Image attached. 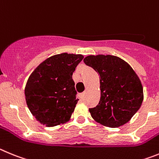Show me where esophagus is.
<instances>
[{"mask_svg":"<svg viewBox=\"0 0 159 159\" xmlns=\"http://www.w3.org/2000/svg\"><path fill=\"white\" fill-rule=\"evenodd\" d=\"M85 93H82L80 94V98H81V99H84V98H85Z\"/></svg>","mask_w":159,"mask_h":159,"instance_id":"obj_1","label":"esophagus"}]
</instances>
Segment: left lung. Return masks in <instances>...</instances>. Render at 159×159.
Here are the masks:
<instances>
[{"label":"left lung","instance_id":"1","mask_svg":"<svg viewBox=\"0 0 159 159\" xmlns=\"http://www.w3.org/2000/svg\"><path fill=\"white\" fill-rule=\"evenodd\" d=\"M84 62L99 74L101 99L89 112L97 122L109 128L125 124L139 109L143 91L139 78L121 58L112 55H89Z\"/></svg>","mask_w":159,"mask_h":159}]
</instances>
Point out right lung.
<instances>
[{
	"label": "right lung",
	"instance_id": "obj_1",
	"mask_svg": "<svg viewBox=\"0 0 159 159\" xmlns=\"http://www.w3.org/2000/svg\"><path fill=\"white\" fill-rule=\"evenodd\" d=\"M83 58L67 53L54 55L30 75L24 90L26 102L43 125L54 127L70 119L78 101L72 75Z\"/></svg>",
	"mask_w": 159,
	"mask_h": 159
}]
</instances>
